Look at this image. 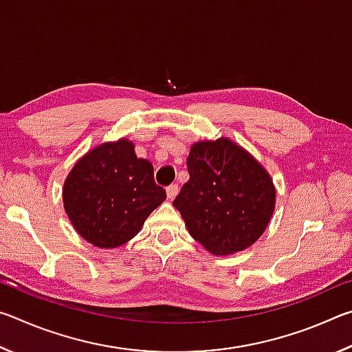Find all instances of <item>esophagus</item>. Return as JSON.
<instances>
[{
  "mask_svg": "<svg viewBox=\"0 0 352 352\" xmlns=\"http://www.w3.org/2000/svg\"><path fill=\"white\" fill-rule=\"evenodd\" d=\"M166 194H168L169 200H174L178 194V186L177 184H170V186L166 188Z\"/></svg>",
  "mask_w": 352,
  "mask_h": 352,
  "instance_id": "esophagus-1",
  "label": "esophagus"
}]
</instances>
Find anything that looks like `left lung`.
Returning a JSON list of instances; mask_svg holds the SVG:
<instances>
[{"instance_id": "1", "label": "left lung", "mask_w": 352, "mask_h": 352, "mask_svg": "<svg viewBox=\"0 0 352 352\" xmlns=\"http://www.w3.org/2000/svg\"><path fill=\"white\" fill-rule=\"evenodd\" d=\"M186 164L189 180L174 206L189 234L216 256L253 245L276 204L275 184L264 166L226 136L194 142Z\"/></svg>"}]
</instances>
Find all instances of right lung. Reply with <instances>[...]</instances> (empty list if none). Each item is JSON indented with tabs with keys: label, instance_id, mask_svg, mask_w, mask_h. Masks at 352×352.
Instances as JSON below:
<instances>
[{
	"label": "right lung",
	"instance_id": "add662e5",
	"mask_svg": "<svg viewBox=\"0 0 352 352\" xmlns=\"http://www.w3.org/2000/svg\"><path fill=\"white\" fill-rule=\"evenodd\" d=\"M63 208L74 230L98 248H116L140 233L166 200L153 180V166L138 158L127 138L88 151L63 183Z\"/></svg>",
	"mask_w": 352,
	"mask_h": 352
}]
</instances>
